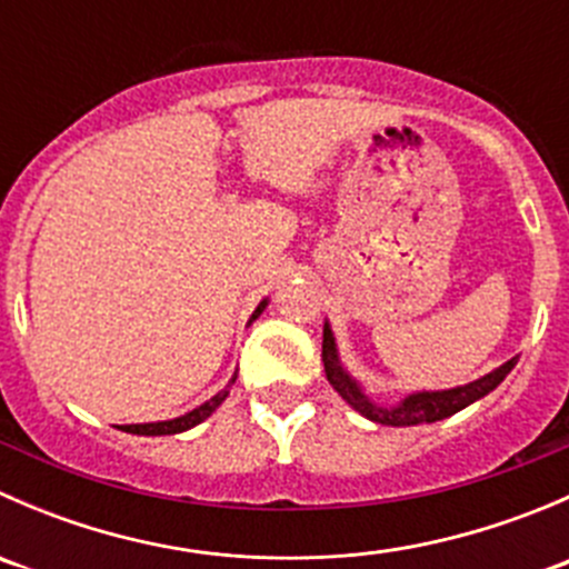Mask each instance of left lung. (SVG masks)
Returning a JSON list of instances; mask_svg holds the SVG:
<instances>
[{
    "mask_svg": "<svg viewBox=\"0 0 569 569\" xmlns=\"http://www.w3.org/2000/svg\"><path fill=\"white\" fill-rule=\"evenodd\" d=\"M321 360H325V375L327 382L336 388V393L347 401L352 410H358L360 416L369 418L375 423H386V427H416V423H435L443 421V418L455 416V412L465 410L473 401L485 399L487 393L496 391L503 380H507L509 371L518 366V355L509 358L507 363L492 369L490 375L479 377V380L468 382V386L446 388V391H412L401 396L396 405H382L375 401L366 388L349 375V369L343 366L341 352H338L336 332H332L330 321L325 319V341H321Z\"/></svg>",
    "mask_w": 569,
    "mask_h": 569,
    "instance_id": "8db88e82",
    "label": "left lung"
}]
</instances>
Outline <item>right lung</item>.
Listing matches in <instances>:
<instances>
[{
  "mask_svg": "<svg viewBox=\"0 0 569 569\" xmlns=\"http://www.w3.org/2000/svg\"><path fill=\"white\" fill-rule=\"evenodd\" d=\"M269 306V297H263L261 302L256 306V311H252L250 321H256L258 317L263 313V308ZM248 321V325H250ZM237 382V371H233V377L228 380V386L222 388L220 393L211 396L209 401H203V405H198L194 410L183 412V416L178 418H168V421H148V423H126V427H118L120 432H129V435H146V438H159V435H178V432H187V429L198 427L200 421H206V418L211 416V412L217 410V407L222 405V401L228 399V393H231V386Z\"/></svg>",
  "mask_w": 569,
  "mask_h": 569,
  "instance_id": "add662e5",
  "label": "right lung"
}]
</instances>
